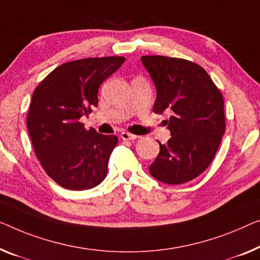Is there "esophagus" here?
Here are the masks:
<instances>
[{
    "mask_svg": "<svg viewBox=\"0 0 260 260\" xmlns=\"http://www.w3.org/2000/svg\"><path fill=\"white\" fill-rule=\"evenodd\" d=\"M120 138L122 139L123 141H129V140H135L138 137L134 134H131V133H127V132H122L121 134H120Z\"/></svg>",
    "mask_w": 260,
    "mask_h": 260,
    "instance_id": "obj_1",
    "label": "esophagus"
}]
</instances>
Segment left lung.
I'll list each match as a JSON object with an SVG mask.
<instances>
[{"instance_id": "1", "label": "left lung", "mask_w": 260, "mask_h": 260, "mask_svg": "<svg viewBox=\"0 0 260 260\" xmlns=\"http://www.w3.org/2000/svg\"><path fill=\"white\" fill-rule=\"evenodd\" d=\"M156 88L155 113L172 111V138L161 145L149 174L167 184L201 175L215 157L225 132L224 100L207 71L192 61L166 56H142Z\"/></svg>"}]
</instances>
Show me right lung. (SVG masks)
<instances>
[{"mask_svg":"<svg viewBox=\"0 0 260 260\" xmlns=\"http://www.w3.org/2000/svg\"><path fill=\"white\" fill-rule=\"evenodd\" d=\"M125 57L85 58L61 64L32 94L26 126L42 167L60 187L86 190L102 183L115 135L84 128L79 121L98 105L99 86Z\"/></svg>","mask_w":260,"mask_h":260,"instance_id":"obj_1","label":"right lung"}]
</instances>
